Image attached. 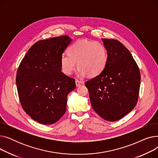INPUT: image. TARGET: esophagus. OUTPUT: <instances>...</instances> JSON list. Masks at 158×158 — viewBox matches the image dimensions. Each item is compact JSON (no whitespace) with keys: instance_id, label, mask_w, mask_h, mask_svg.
I'll use <instances>...</instances> for the list:
<instances>
[{"instance_id":"esophagus-1","label":"esophagus","mask_w":158,"mask_h":158,"mask_svg":"<svg viewBox=\"0 0 158 158\" xmlns=\"http://www.w3.org/2000/svg\"><path fill=\"white\" fill-rule=\"evenodd\" d=\"M84 84V82L82 81H79L78 79H76V86H80L81 85H82Z\"/></svg>"}]
</instances>
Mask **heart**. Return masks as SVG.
I'll list each match as a JSON object with an SVG mask.
<instances>
[{
    "label": "heart",
    "instance_id": "b5f03b06",
    "mask_svg": "<svg viewBox=\"0 0 158 158\" xmlns=\"http://www.w3.org/2000/svg\"><path fill=\"white\" fill-rule=\"evenodd\" d=\"M107 61V51L105 45L100 41L82 40L71 45L68 54L61 56L62 72L71 75L76 69V63L80 76L88 74L95 77L104 69Z\"/></svg>",
    "mask_w": 158,
    "mask_h": 158
}]
</instances>
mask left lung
Here are the masks:
<instances>
[{
  "label": "left lung",
  "instance_id": "obj_1",
  "mask_svg": "<svg viewBox=\"0 0 158 158\" xmlns=\"http://www.w3.org/2000/svg\"><path fill=\"white\" fill-rule=\"evenodd\" d=\"M107 51L103 71L85 82L90 102L103 119L117 121L136 106L140 86L138 66L128 49L113 39H102Z\"/></svg>",
  "mask_w": 158,
  "mask_h": 158
}]
</instances>
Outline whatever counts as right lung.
Wrapping results in <instances>:
<instances>
[{
    "label": "right lung",
    "mask_w": 158,
    "mask_h": 158,
    "mask_svg": "<svg viewBox=\"0 0 158 158\" xmlns=\"http://www.w3.org/2000/svg\"><path fill=\"white\" fill-rule=\"evenodd\" d=\"M71 40L63 36L37 41L18 68L16 83L20 104L40 123L59 120L66 112L68 94L76 88L75 79L61 72V56Z\"/></svg>",
    "instance_id": "1"
}]
</instances>
